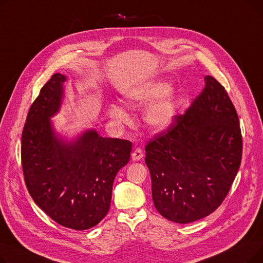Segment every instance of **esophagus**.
Instances as JSON below:
<instances>
[{
    "mask_svg": "<svg viewBox=\"0 0 263 263\" xmlns=\"http://www.w3.org/2000/svg\"><path fill=\"white\" fill-rule=\"evenodd\" d=\"M143 157H144V154H143V150L141 148H136L132 153V159L134 161H140Z\"/></svg>",
    "mask_w": 263,
    "mask_h": 263,
    "instance_id": "1",
    "label": "esophagus"
}]
</instances>
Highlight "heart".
<instances>
[{
	"instance_id": "1",
	"label": "heart",
	"mask_w": 263,
	"mask_h": 263,
	"mask_svg": "<svg viewBox=\"0 0 263 263\" xmlns=\"http://www.w3.org/2000/svg\"><path fill=\"white\" fill-rule=\"evenodd\" d=\"M171 90V84L166 81H156L154 83L136 89L128 97L131 105H146L153 102ZM177 98L170 93L164 98L151 104L144 114V119L150 128L161 130L166 128L174 120L177 113ZM109 115L119 122L129 120V115L122 107L113 105L109 108Z\"/></svg>"
}]
</instances>
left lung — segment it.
Returning a JSON list of instances; mask_svg holds the SVG:
<instances>
[{"mask_svg": "<svg viewBox=\"0 0 263 263\" xmlns=\"http://www.w3.org/2000/svg\"><path fill=\"white\" fill-rule=\"evenodd\" d=\"M238 113L225 87L204 77V88L185 114L146 145L153 199L158 212L187 224L222 204L242 160Z\"/></svg>", "mask_w": 263, "mask_h": 263, "instance_id": "left-lung-1", "label": "left lung"}]
</instances>
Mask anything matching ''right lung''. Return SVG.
<instances>
[{
  "label": "right lung",
  "instance_id": "add662e5",
  "mask_svg": "<svg viewBox=\"0 0 263 263\" xmlns=\"http://www.w3.org/2000/svg\"><path fill=\"white\" fill-rule=\"evenodd\" d=\"M66 77L55 73L32 103L21 136L24 181L39 208L58 224L86 230L106 215L118 171L132 143L87 131L72 144L54 136L50 117L59 110Z\"/></svg>",
  "mask_w": 263,
  "mask_h": 263
}]
</instances>
